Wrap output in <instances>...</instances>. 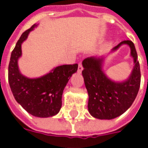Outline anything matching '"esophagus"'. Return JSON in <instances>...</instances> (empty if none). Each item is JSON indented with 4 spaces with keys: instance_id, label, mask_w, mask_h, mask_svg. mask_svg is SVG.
<instances>
[{
    "instance_id": "obj_1",
    "label": "esophagus",
    "mask_w": 148,
    "mask_h": 148,
    "mask_svg": "<svg viewBox=\"0 0 148 148\" xmlns=\"http://www.w3.org/2000/svg\"><path fill=\"white\" fill-rule=\"evenodd\" d=\"M83 70V66H82V62H79L78 63V68H77V72L81 74L82 73V71Z\"/></svg>"
}]
</instances>
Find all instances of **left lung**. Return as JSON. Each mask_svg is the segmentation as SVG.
<instances>
[{
	"instance_id": "8db88e82",
	"label": "left lung",
	"mask_w": 148,
	"mask_h": 148,
	"mask_svg": "<svg viewBox=\"0 0 148 148\" xmlns=\"http://www.w3.org/2000/svg\"><path fill=\"white\" fill-rule=\"evenodd\" d=\"M124 43L131 47L135 63L131 76L124 82H114L106 77L101 71L102 58L91 57L82 62V75L89 94L88 109L97 119L111 120L123 114L132 105L140 90L141 74L134 43L131 40H124L113 50Z\"/></svg>"
}]
</instances>
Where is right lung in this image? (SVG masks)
Masks as SVG:
<instances>
[{"label": "right lung", "instance_id": "right-lung-1", "mask_svg": "<svg viewBox=\"0 0 148 148\" xmlns=\"http://www.w3.org/2000/svg\"><path fill=\"white\" fill-rule=\"evenodd\" d=\"M36 24L24 32L12 51L8 65V82L15 99L27 112L38 117H49L58 113L62 107V95L77 64L63 65L55 68L45 76L30 79L18 69L21 44Z\"/></svg>", "mask_w": 148, "mask_h": 148}]
</instances>
